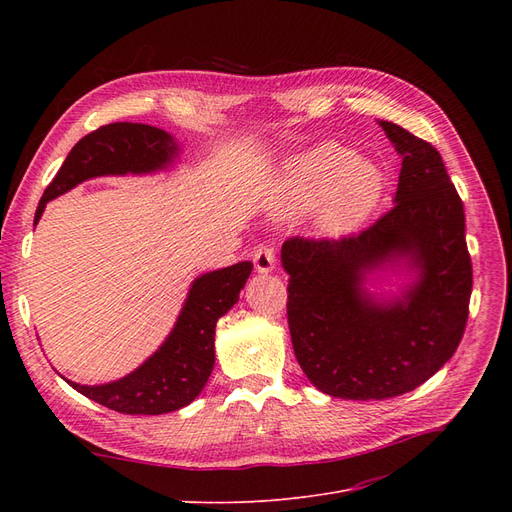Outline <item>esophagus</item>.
I'll return each mask as SVG.
<instances>
[{"instance_id":"esophagus-1","label":"esophagus","mask_w":512,"mask_h":512,"mask_svg":"<svg viewBox=\"0 0 512 512\" xmlns=\"http://www.w3.org/2000/svg\"><path fill=\"white\" fill-rule=\"evenodd\" d=\"M253 263H255V270L259 274H267L274 270L276 265V249L270 247V245H261L257 247L255 255H253Z\"/></svg>"}]
</instances>
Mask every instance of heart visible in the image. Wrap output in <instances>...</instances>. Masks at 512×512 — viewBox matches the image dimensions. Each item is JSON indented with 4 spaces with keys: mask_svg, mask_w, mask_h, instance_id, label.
<instances>
[{
    "mask_svg": "<svg viewBox=\"0 0 512 512\" xmlns=\"http://www.w3.org/2000/svg\"><path fill=\"white\" fill-rule=\"evenodd\" d=\"M382 193V174L340 145H319L288 166L282 197L292 209L319 203V226L342 234L359 226Z\"/></svg>",
    "mask_w": 512,
    "mask_h": 512,
    "instance_id": "1",
    "label": "heart"
}]
</instances>
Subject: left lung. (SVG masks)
I'll return each mask as SVG.
<instances>
[{
  "label": "left lung",
  "mask_w": 512,
  "mask_h": 512,
  "mask_svg": "<svg viewBox=\"0 0 512 512\" xmlns=\"http://www.w3.org/2000/svg\"><path fill=\"white\" fill-rule=\"evenodd\" d=\"M380 126L402 155L394 207L357 234L282 247L294 355L317 390L348 400L400 396L432 378L465 334L473 286L463 201L442 155L398 124ZM398 256L420 280L402 302L375 304L364 274Z\"/></svg>",
  "instance_id": "1"
}]
</instances>
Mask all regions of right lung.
Instances as JSON below:
<instances>
[{
  "mask_svg": "<svg viewBox=\"0 0 512 512\" xmlns=\"http://www.w3.org/2000/svg\"><path fill=\"white\" fill-rule=\"evenodd\" d=\"M174 153L176 145L170 134L149 124L114 122L89 132L72 147L60 172L45 188L35 224L41 220L47 201L64 195L83 180L153 172L172 161ZM251 270V261H240L197 278L168 340L126 378L103 386L66 382L76 392L124 415H161L191 405L207 384L215 363V324L238 301Z\"/></svg>",
  "mask_w": 512,
  "mask_h": 512,
  "instance_id": "obj_1",
  "label": "right lung"
}]
</instances>
